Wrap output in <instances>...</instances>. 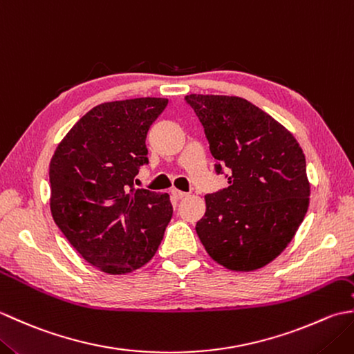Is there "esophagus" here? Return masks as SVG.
Returning a JSON list of instances; mask_svg holds the SVG:
<instances>
[{
	"mask_svg": "<svg viewBox=\"0 0 354 354\" xmlns=\"http://www.w3.org/2000/svg\"><path fill=\"white\" fill-rule=\"evenodd\" d=\"M171 194H173V198H175V199H184L187 196V193H184L181 190H176V189L171 190Z\"/></svg>",
	"mask_w": 354,
	"mask_h": 354,
	"instance_id": "obj_1",
	"label": "esophagus"
}]
</instances>
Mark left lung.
I'll list each match as a JSON object with an SVG mask.
<instances>
[{
	"label": "left lung",
	"instance_id": "left-lung-1",
	"mask_svg": "<svg viewBox=\"0 0 354 354\" xmlns=\"http://www.w3.org/2000/svg\"><path fill=\"white\" fill-rule=\"evenodd\" d=\"M228 187L205 196L196 232L216 263L236 272L266 266L295 236L309 208L306 156L295 137L242 97L190 94Z\"/></svg>",
	"mask_w": 354,
	"mask_h": 354
}]
</instances>
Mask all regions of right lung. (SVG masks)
Masks as SVG:
<instances>
[{
	"instance_id": "right-lung-1",
	"label": "right lung",
	"mask_w": 354,
	"mask_h": 354,
	"mask_svg": "<svg viewBox=\"0 0 354 354\" xmlns=\"http://www.w3.org/2000/svg\"><path fill=\"white\" fill-rule=\"evenodd\" d=\"M167 99L104 102L74 124L50 161L53 221L82 259L122 275L145 266L173 208L167 193L135 189L147 164L146 135Z\"/></svg>"
}]
</instances>
